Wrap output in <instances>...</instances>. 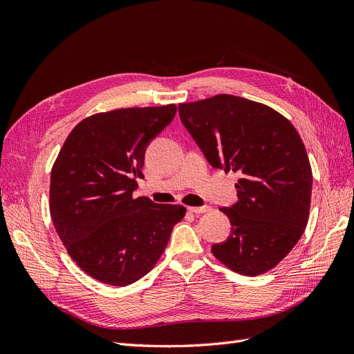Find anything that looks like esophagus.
I'll list each match as a JSON object with an SVG mask.
<instances>
[{
    "label": "esophagus",
    "instance_id": "34e87169",
    "mask_svg": "<svg viewBox=\"0 0 354 354\" xmlns=\"http://www.w3.org/2000/svg\"><path fill=\"white\" fill-rule=\"evenodd\" d=\"M187 209L190 212H194V214H203V212L211 211V207H208V205H205V207H189Z\"/></svg>",
    "mask_w": 354,
    "mask_h": 354
}]
</instances>
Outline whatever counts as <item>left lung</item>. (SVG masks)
<instances>
[{"label": "left lung", "mask_w": 354, "mask_h": 354, "mask_svg": "<svg viewBox=\"0 0 354 354\" xmlns=\"http://www.w3.org/2000/svg\"><path fill=\"white\" fill-rule=\"evenodd\" d=\"M178 113L211 167L241 176L238 201L220 209L230 236L211 246L214 257L245 276L273 269L308 220L313 176L301 137L279 112L238 95L181 103Z\"/></svg>", "instance_id": "left-lung-1"}]
</instances>
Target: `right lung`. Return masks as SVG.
Masks as SVG:
<instances>
[{"label": "right lung", "instance_id": "obj_1", "mask_svg": "<svg viewBox=\"0 0 354 354\" xmlns=\"http://www.w3.org/2000/svg\"><path fill=\"white\" fill-rule=\"evenodd\" d=\"M177 106L128 108L82 120L51 169L50 214L71 259L94 279L134 283L162 255L183 205L133 198L145 152Z\"/></svg>", "mask_w": 354, "mask_h": 354}]
</instances>
